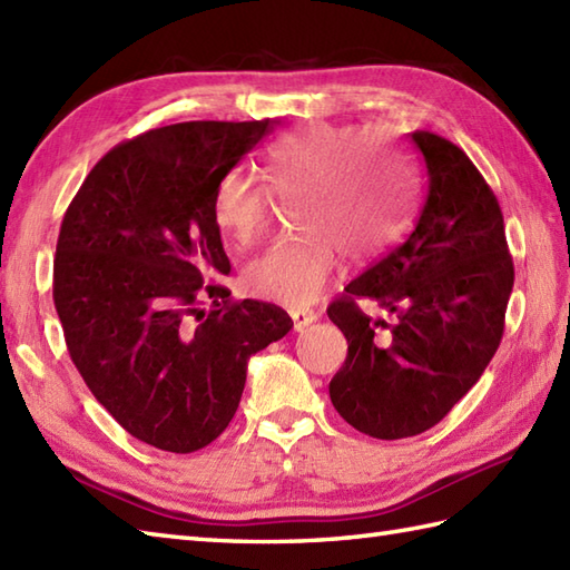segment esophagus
Returning a JSON list of instances; mask_svg holds the SVG:
<instances>
[{"label": "esophagus", "instance_id": "esophagus-1", "mask_svg": "<svg viewBox=\"0 0 570 570\" xmlns=\"http://www.w3.org/2000/svg\"><path fill=\"white\" fill-rule=\"evenodd\" d=\"M292 321H294V331H306L311 323L318 321V313L313 311H292Z\"/></svg>", "mask_w": 570, "mask_h": 570}]
</instances>
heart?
<instances>
[{
  "instance_id": "heart-1",
  "label": "heart",
  "mask_w": 570,
  "mask_h": 570,
  "mask_svg": "<svg viewBox=\"0 0 570 570\" xmlns=\"http://www.w3.org/2000/svg\"><path fill=\"white\" fill-rule=\"evenodd\" d=\"M384 160L387 166L380 165ZM276 196L296 203L298 235L254 257L242 284L249 294L292 308L308 306L337 264V252L365 262L392 245L402 227L406 184L402 164L360 127L313 125L278 139L266 154ZM274 194L247 171H227L215 188L220 233L247 247L269 225Z\"/></svg>"
}]
</instances>
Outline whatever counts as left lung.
Segmentation results:
<instances>
[{
	"label": "left lung",
	"mask_w": 570,
	"mask_h": 570,
	"mask_svg": "<svg viewBox=\"0 0 570 570\" xmlns=\"http://www.w3.org/2000/svg\"><path fill=\"white\" fill-rule=\"evenodd\" d=\"M409 144L414 225L328 306L347 341L331 402L382 441L429 431L470 392L498 353L514 286L500 203L475 164L433 131H411ZM360 299H377L395 321L370 320Z\"/></svg>",
	"instance_id": "left-lung-1"
}]
</instances>
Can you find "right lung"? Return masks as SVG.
I'll use <instances>...</instances> for the list:
<instances>
[{"label": "right lung", "mask_w": 570, "mask_h": 570, "mask_svg": "<svg viewBox=\"0 0 570 570\" xmlns=\"http://www.w3.org/2000/svg\"><path fill=\"white\" fill-rule=\"evenodd\" d=\"M274 125L144 131L92 166L60 223L53 304L72 365L119 426L159 451L213 443L239 406L247 360L294 328L274 304L229 298L213 217L220 178Z\"/></svg>", "instance_id": "obj_1"}]
</instances>
